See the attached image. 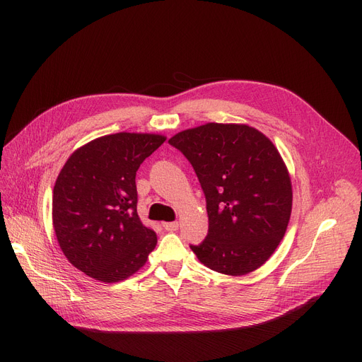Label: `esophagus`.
<instances>
[{"label":"esophagus","mask_w":362,"mask_h":362,"mask_svg":"<svg viewBox=\"0 0 362 362\" xmlns=\"http://www.w3.org/2000/svg\"><path fill=\"white\" fill-rule=\"evenodd\" d=\"M163 227L167 232H176L179 229V223L177 221H170V223H163Z\"/></svg>","instance_id":"1"}]
</instances>
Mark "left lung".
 Returning a JSON list of instances; mask_svg holds the SVG:
<instances>
[{"label":"left lung","mask_w":362,"mask_h":362,"mask_svg":"<svg viewBox=\"0 0 362 362\" xmlns=\"http://www.w3.org/2000/svg\"><path fill=\"white\" fill-rule=\"evenodd\" d=\"M168 144L192 164L206 199L208 235L191 245L217 273L248 274L267 261L286 233L292 182L274 144L248 124L206 123Z\"/></svg>","instance_id":"8db88e82"}]
</instances>
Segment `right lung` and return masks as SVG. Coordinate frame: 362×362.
<instances>
[{
  "mask_svg": "<svg viewBox=\"0 0 362 362\" xmlns=\"http://www.w3.org/2000/svg\"><path fill=\"white\" fill-rule=\"evenodd\" d=\"M165 136L120 132L76 149L52 191V226L76 269L104 283L142 269L157 245L138 211L136 171Z\"/></svg>",
  "mask_w": 362,
  "mask_h": 362,
  "instance_id": "1",
  "label": "right lung"
}]
</instances>
